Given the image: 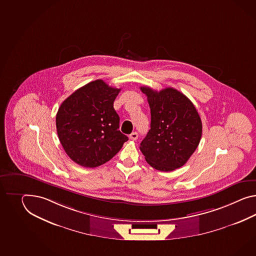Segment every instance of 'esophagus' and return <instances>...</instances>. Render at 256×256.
<instances>
[{
    "instance_id": "esophagus-1",
    "label": "esophagus",
    "mask_w": 256,
    "mask_h": 256,
    "mask_svg": "<svg viewBox=\"0 0 256 256\" xmlns=\"http://www.w3.org/2000/svg\"><path fill=\"white\" fill-rule=\"evenodd\" d=\"M130 138L132 140H136L138 138V133L137 132H132L130 135Z\"/></svg>"
}]
</instances>
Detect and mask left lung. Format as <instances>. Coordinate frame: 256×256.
<instances>
[{
    "mask_svg": "<svg viewBox=\"0 0 256 256\" xmlns=\"http://www.w3.org/2000/svg\"><path fill=\"white\" fill-rule=\"evenodd\" d=\"M150 109V130L140 149L145 160L162 172L184 166L198 147L202 125L194 104L180 92L140 87Z\"/></svg>",
    "mask_w": 256,
    "mask_h": 256,
    "instance_id": "left-lung-1",
    "label": "left lung"
}]
</instances>
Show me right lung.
Returning <instances> with one entry per match:
<instances>
[{"instance_id": "obj_1", "label": "right lung", "mask_w": 256, "mask_h": 256, "mask_svg": "<svg viewBox=\"0 0 256 256\" xmlns=\"http://www.w3.org/2000/svg\"><path fill=\"white\" fill-rule=\"evenodd\" d=\"M121 88L102 80L80 88L62 102L56 130L71 160L84 168H96L111 160L128 138L119 128L114 102Z\"/></svg>"}]
</instances>
